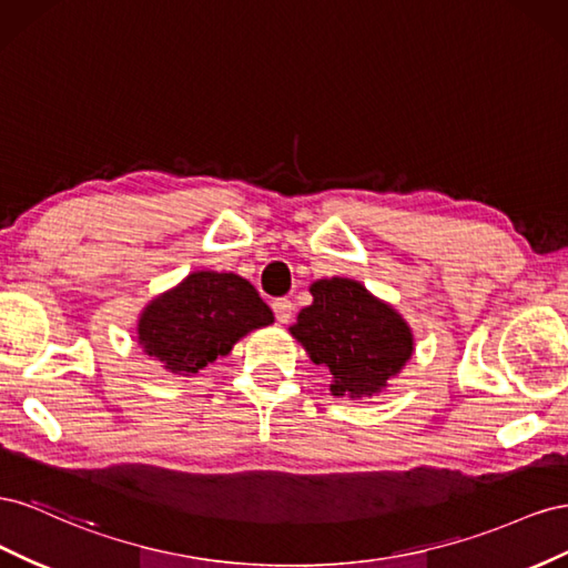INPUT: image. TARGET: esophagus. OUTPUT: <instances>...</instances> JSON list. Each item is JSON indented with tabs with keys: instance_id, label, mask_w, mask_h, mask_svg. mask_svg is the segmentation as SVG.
Returning a JSON list of instances; mask_svg holds the SVG:
<instances>
[{
	"instance_id": "esophagus-1",
	"label": "esophagus",
	"mask_w": 568,
	"mask_h": 568,
	"mask_svg": "<svg viewBox=\"0 0 568 568\" xmlns=\"http://www.w3.org/2000/svg\"><path fill=\"white\" fill-rule=\"evenodd\" d=\"M273 314H275V318H278V323H287L290 318H293V314H295V304L290 302V300H285V297L275 300L273 302Z\"/></svg>"
}]
</instances>
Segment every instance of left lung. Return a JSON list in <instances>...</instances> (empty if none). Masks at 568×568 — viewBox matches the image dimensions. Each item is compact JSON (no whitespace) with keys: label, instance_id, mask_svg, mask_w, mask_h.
I'll use <instances>...</instances> for the list:
<instances>
[{"label":"left lung","instance_id":"8db88e82","mask_svg":"<svg viewBox=\"0 0 568 568\" xmlns=\"http://www.w3.org/2000/svg\"><path fill=\"white\" fill-rule=\"evenodd\" d=\"M310 290L314 302L290 333L314 364L331 371V393L349 399L383 393L412 359L407 321L352 278H321Z\"/></svg>","mask_w":568,"mask_h":568}]
</instances>
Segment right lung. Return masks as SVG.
<instances>
[{"label":"right lung","mask_w":568,"mask_h":568,"mask_svg":"<svg viewBox=\"0 0 568 568\" xmlns=\"http://www.w3.org/2000/svg\"><path fill=\"white\" fill-rule=\"evenodd\" d=\"M268 323L273 312L250 281L235 273L194 271L144 306L138 343L171 374L192 376Z\"/></svg>","instance_id":"1"}]
</instances>
